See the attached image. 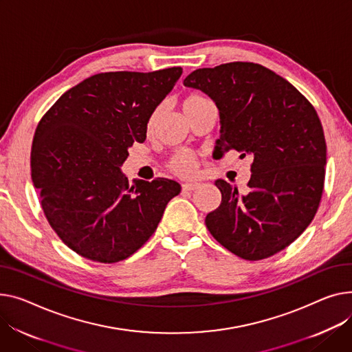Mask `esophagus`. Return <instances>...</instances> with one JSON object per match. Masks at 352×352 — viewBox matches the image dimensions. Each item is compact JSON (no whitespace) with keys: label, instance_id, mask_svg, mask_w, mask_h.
Wrapping results in <instances>:
<instances>
[{"label":"esophagus","instance_id":"34e87169","mask_svg":"<svg viewBox=\"0 0 352 352\" xmlns=\"http://www.w3.org/2000/svg\"><path fill=\"white\" fill-rule=\"evenodd\" d=\"M199 188V184H182V191L184 192H192Z\"/></svg>","mask_w":352,"mask_h":352}]
</instances>
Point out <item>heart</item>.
<instances>
[{
	"mask_svg": "<svg viewBox=\"0 0 352 352\" xmlns=\"http://www.w3.org/2000/svg\"><path fill=\"white\" fill-rule=\"evenodd\" d=\"M205 100H208V99H205L202 95H199V93H190V95H186L182 100V110H184V113L190 111ZM157 114H158V111L153 113L151 123L157 119ZM168 168L171 173H174L178 177H182V178L192 177L197 173L195 157L188 151H179L170 160Z\"/></svg>",
	"mask_w": 352,
	"mask_h": 352,
	"instance_id": "heart-1",
	"label": "heart"
}]
</instances>
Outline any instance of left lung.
<instances>
[{
	"label": "left lung",
	"mask_w": 352,
	"mask_h": 352,
	"mask_svg": "<svg viewBox=\"0 0 352 352\" xmlns=\"http://www.w3.org/2000/svg\"><path fill=\"white\" fill-rule=\"evenodd\" d=\"M184 85L212 99L221 138L215 157L252 155L249 191L218 179L219 208L205 218L223 248L245 261H262L293 243L320 206L327 144L313 104L285 78L253 62L194 70Z\"/></svg>",
	"instance_id": "obj_1"
}]
</instances>
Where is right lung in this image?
Returning <instances> with one entry per match:
<instances>
[{
	"mask_svg": "<svg viewBox=\"0 0 352 352\" xmlns=\"http://www.w3.org/2000/svg\"><path fill=\"white\" fill-rule=\"evenodd\" d=\"M182 74L104 72L65 91L35 130L31 177L43 214L60 241L99 263L127 259L157 229L181 185L168 178L134 181L120 166Z\"/></svg>",
	"mask_w": 352,
	"mask_h": 352,
	"instance_id": "add662e5",
	"label": "right lung"
}]
</instances>
